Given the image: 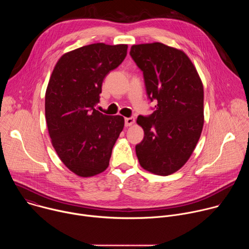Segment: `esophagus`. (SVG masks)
<instances>
[{"mask_svg":"<svg viewBox=\"0 0 249 249\" xmlns=\"http://www.w3.org/2000/svg\"><path fill=\"white\" fill-rule=\"evenodd\" d=\"M135 123V118L134 117H129V118H125V126L129 127L132 126Z\"/></svg>","mask_w":249,"mask_h":249,"instance_id":"1","label":"esophagus"}]
</instances>
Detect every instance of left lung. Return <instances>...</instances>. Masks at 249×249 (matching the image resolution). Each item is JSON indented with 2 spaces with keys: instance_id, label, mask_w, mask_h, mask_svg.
<instances>
[{
  "instance_id": "obj_1",
  "label": "left lung",
  "mask_w": 249,
  "mask_h": 249,
  "mask_svg": "<svg viewBox=\"0 0 249 249\" xmlns=\"http://www.w3.org/2000/svg\"><path fill=\"white\" fill-rule=\"evenodd\" d=\"M130 55L143 71L147 94L157 100L155 111L139 116L144 139L136 154L144 169L166 176L191 157L204 125V89L189 57L160 42L133 45Z\"/></svg>"
}]
</instances>
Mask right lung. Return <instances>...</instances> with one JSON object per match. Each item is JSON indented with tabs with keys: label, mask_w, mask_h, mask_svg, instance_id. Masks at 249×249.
<instances>
[{
	"label": "right lung",
	"mask_w": 249,
	"mask_h": 249,
	"mask_svg": "<svg viewBox=\"0 0 249 249\" xmlns=\"http://www.w3.org/2000/svg\"><path fill=\"white\" fill-rule=\"evenodd\" d=\"M127 44L93 43L65 53L56 63L45 93V117L51 143L75 174L90 177L109 165L124 127L120 115L95 109L103 79L127 55Z\"/></svg>",
	"instance_id": "obj_1"
}]
</instances>
